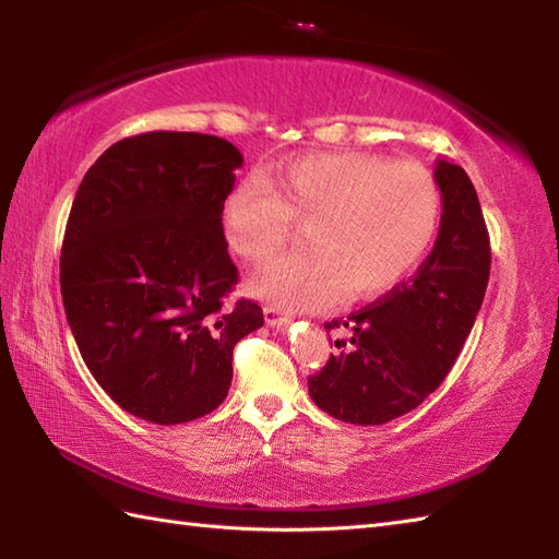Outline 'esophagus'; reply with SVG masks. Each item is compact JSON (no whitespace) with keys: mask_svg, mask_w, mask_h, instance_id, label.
Wrapping results in <instances>:
<instances>
[{"mask_svg":"<svg viewBox=\"0 0 559 559\" xmlns=\"http://www.w3.org/2000/svg\"><path fill=\"white\" fill-rule=\"evenodd\" d=\"M264 319H266L269 326H286V324H290V317L286 312H281L278 307H273V305L264 307Z\"/></svg>","mask_w":559,"mask_h":559,"instance_id":"34e87169","label":"esophagus"}]
</instances>
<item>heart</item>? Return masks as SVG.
I'll return each mask as SVG.
<instances>
[{
	"label": "heart",
	"mask_w": 559,
	"mask_h": 559,
	"mask_svg": "<svg viewBox=\"0 0 559 559\" xmlns=\"http://www.w3.org/2000/svg\"><path fill=\"white\" fill-rule=\"evenodd\" d=\"M442 213L430 170L367 153H314L271 177L245 175L223 199L221 230L237 257L271 259L307 223V252L283 254L247 290L283 310H322L394 288L427 252Z\"/></svg>",
	"instance_id": "heart-1"
}]
</instances>
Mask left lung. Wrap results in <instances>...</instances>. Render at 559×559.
Listing matches in <instances>:
<instances>
[{"label": "left lung", "instance_id": "1", "mask_svg": "<svg viewBox=\"0 0 559 559\" xmlns=\"http://www.w3.org/2000/svg\"><path fill=\"white\" fill-rule=\"evenodd\" d=\"M442 221L430 257L413 276L324 329L348 331L322 372L307 379L310 396L331 418L384 425L442 384L480 312L490 278V237L471 177L437 160Z\"/></svg>", "mask_w": 559, "mask_h": 559}]
</instances>
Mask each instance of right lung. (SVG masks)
<instances>
[{"instance_id": "right-lung-1", "label": "right lung", "mask_w": 559, "mask_h": 559, "mask_svg": "<svg viewBox=\"0 0 559 559\" xmlns=\"http://www.w3.org/2000/svg\"><path fill=\"white\" fill-rule=\"evenodd\" d=\"M242 153L197 132L117 141L83 175L59 283L83 362L117 406L156 425L197 420L228 396L235 343L264 324L225 305L237 269L221 206Z\"/></svg>"}]
</instances>
